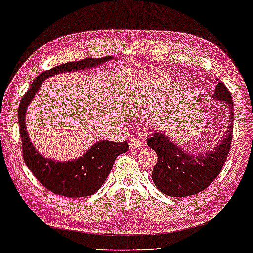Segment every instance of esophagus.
Masks as SVG:
<instances>
[{
    "label": "esophagus",
    "instance_id": "esophagus-1",
    "mask_svg": "<svg viewBox=\"0 0 253 253\" xmlns=\"http://www.w3.org/2000/svg\"><path fill=\"white\" fill-rule=\"evenodd\" d=\"M143 145H144V139H132V141L130 142V148H131L132 150H138V149H141Z\"/></svg>",
    "mask_w": 253,
    "mask_h": 253
}]
</instances>
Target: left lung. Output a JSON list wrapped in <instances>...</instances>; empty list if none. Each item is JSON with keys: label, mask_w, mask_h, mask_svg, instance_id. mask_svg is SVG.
<instances>
[{"label": "left lung", "mask_w": 253, "mask_h": 253, "mask_svg": "<svg viewBox=\"0 0 253 253\" xmlns=\"http://www.w3.org/2000/svg\"><path fill=\"white\" fill-rule=\"evenodd\" d=\"M213 98L229 110V126L220 143L212 150L191 154L174 143L163 131H156L146 143L157 154L152 180L161 192L171 197H185L203 191L219 174L231 146L233 132V101L222 82L216 84Z\"/></svg>", "instance_id": "obj_1"}]
</instances>
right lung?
I'll return each instance as SVG.
<instances>
[{
	"mask_svg": "<svg viewBox=\"0 0 253 253\" xmlns=\"http://www.w3.org/2000/svg\"><path fill=\"white\" fill-rule=\"evenodd\" d=\"M112 60L111 56L103 58H85L79 62H68L46 70L37 76L30 89L21 99L18 107V123L23 149V160L36 179L49 191L64 197L79 198L93 195L98 191L110 173L112 165L118 155L129 150L127 142L115 143L111 141L96 142L82 156L71 161H56L46 158L36 150L28 135L26 112L30 102L48 77L58 74L92 69Z\"/></svg>",
	"mask_w": 253,
	"mask_h": 253,
	"instance_id": "add662e5",
	"label": "right lung"
}]
</instances>
